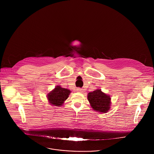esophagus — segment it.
<instances>
[{"label":"esophagus","instance_id":"esophagus-1","mask_svg":"<svg viewBox=\"0 0 154 154\" xmlns=\"http://www.w3.org/2000/svg\"><path fill=\"white\" fill-rule=\"evenodd\" d=\"M76 91L78 92V93H83L84 92V90L83 89H82V88H77L76 90Z\"/></svg>","mask_w":154,"mask_h":154}]
</instances>
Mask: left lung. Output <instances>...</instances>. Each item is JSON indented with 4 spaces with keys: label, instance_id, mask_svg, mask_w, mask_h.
<instances>
[{
    "label": "left lung",
    "instance_id": "obj_1",
    "mask_svg": "<svg viewBox=\"0 0 154 154\" xmlns=\"http://www.w3.org/2000/svg\"><path fill=\"white\" fill-rule=\"evenodd\" d=\"M88 100L94 111L100 113H107L111 108V97L102 91L100 89H96L88 94Z\"/></svg>",
    "mask_w": 154,
    "mask_h": 154
}]
</instances>
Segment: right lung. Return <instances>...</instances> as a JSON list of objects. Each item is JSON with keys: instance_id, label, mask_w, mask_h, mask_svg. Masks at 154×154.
Listing matches in <instances>:
<instances>
[{"instance_id": "add662e5", "label": "right lung", "mask_w": 154, "mask_h": 154, "mask_svg": "<svg viewBox=\"0 0 154 154\" xmlns=\"http://www.w3.org/2000/svg\"><path fill=\"white\" fill-rule=\"evenodd\" d=\"M71 92L69 90L57 85L47 94L48 102L54 106H61L68 98Z\"/></svg>"}]
</instances>
